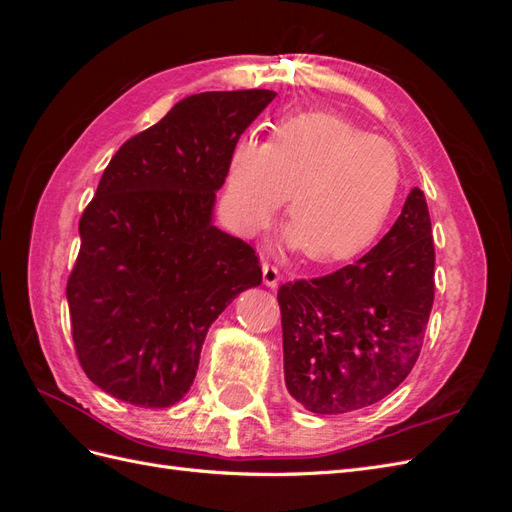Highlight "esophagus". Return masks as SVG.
<instances>
[{
	"mask_svg": "<svg viewBox=\"0 0 512 512\" xmlns=\"http://www.w3.org/2000/svg\"><path fill=\"white\" fill-rule=\"evenodd\" d=\"M262 280H265L267 286L275 288L282 280V273L275 265H269V262H265V265H262Z\"/></svg>",
	"mask_w": 512,
	"mask_h": 512,
	"instance_id": "obj_1",
	"label": "esophagus"
}]
</instances>
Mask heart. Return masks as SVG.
<instances>
[{"label":"heart","instance_id":"b5f03b06","mask_svg":"<svg viewBox=\"0 0 512 512\" xmlns=\"http://www.w3.org/2000/svg\"><path fill=\"white\" fill-rule=\"evenodd\" d=\"M401 188L397 151L335 113L277 119L267 143L230 147L224 207L245 235L265 230L284 205L288 239L312 262L352 258L389 222Z\"/></svg>","mask_w":512,"mask_h":512}]
</instances>
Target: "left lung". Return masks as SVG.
<instances>
[{
    "label": "left lung",
    "mask_w": 512,
    "mask_h": 512,
    "mask_svg": "<svg viewBox=\"0 0 512 512\" xmlns=\"http://www.w3.org/2000/svg\"><path fill=\"white\" fill-rule=\"evenodd\" d=\"M431 220L414 188L363 258L277 292L288 393L316 414L376 404L408 378L433 307Z\"/></svg>",
    "instance_id": "obj_1"
}]
</instances>
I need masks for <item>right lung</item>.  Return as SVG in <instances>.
<instances>
[{
  "instance_id": "1",
  "label": "right lung",
  "mask_w": 512,
  "mask_h": 512,
  "mask_svg": "<svg viewBox=\"0 0 512 512\" xmlns=\"http://www.w3.org/2000/svg\"><path fill=\"white\" fill-rule=\"evenodd\" d=\"M273 98L269 89L183 98L104 168L66 297L79 363L108 395L177 404L213 320L262 282L254 247L215 228L211 211L230 147Z\"/></svg>"
}]
</instances>
